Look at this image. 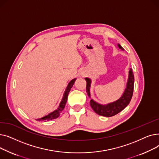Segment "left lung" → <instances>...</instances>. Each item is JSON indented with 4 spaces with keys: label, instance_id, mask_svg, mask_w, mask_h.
Returning <instances> with one entry per match:
<instances>
[{
    "label": "left lung",
    "instance_id": "obj_1",
    "mask_svg": "<svg viewBox=\"0 0 159 159\" xmlns=\"http://www.w3.org/2000/svg\"><path fill=\"white\" fill-rule=\"evenodd\" d=\"M118 47L124 51V48L118 44ZM86 81V92L88 97L90 98V106L92 107L93 111L98 115L110 117L120 112L126 107L130 102L132 98L133 89H134V75L131 70L129 69L128 72V78L126 83V87L122 96L116 101L108 103L106 104H101L95 101L93 98H91L90 95V87L91 84V80L89 78H85Z\"/></svg>",
    "mask_w": 159,
    "mask_h": 159
}]
</instances>
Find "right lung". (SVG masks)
I'll return each mask as SVG.
<instances>
[{
    "label": "right lung",
    "instance_id": "right-lung-1",
    "mask_svg": "<svg viewBox=\"0 0 159 159\" xmlns=\"http://www.w3.org/2000/svg\"><path fill=\"white\" fill-rule=\"evenodd\" d=\"M75 80H76V79H72L68 84V86L66 87V89L64 91V95H63V97H62V98L61 100V101L59 104V106H58V107H57V109L54 110L53 111L49 113V114H48L47 115H45L42 118H40V119H36L38 121H44V122H46V121H49V120H52L53 119H57L58 118V116H60L61 112L62 111V110H64V108L65 107V105L66 104V102H67V100H68V94L70 93V91L71 90V88L73 87L74 83L75 82Z\"/></svg>",
    "mask_w": 159,
    "mask_h": 159
}]
</instances>
